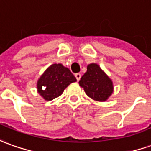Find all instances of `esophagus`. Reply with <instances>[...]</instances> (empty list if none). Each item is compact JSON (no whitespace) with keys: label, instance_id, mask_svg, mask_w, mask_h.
I'll return each mask as SVG.
<instances>
[{"label":"esophagus","instance_id":"esophagus-1","mask_svg":"<svg viewBox=\"0 0 151 151\" xmlns=\"http://www.w3.org/2000/svg\"><path fill=\"white\" fill-rule=\"evenodd\" d=\"M75 78H76V79H77V81L78 82L79 80H80V78H81V74H80L79 73H75Z\"/></svg>","mask_w":151,"mask_h":151}]
</instances>
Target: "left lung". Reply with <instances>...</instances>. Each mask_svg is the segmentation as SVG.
<instances>
[{
    "instance_id": "obj_1",
    "label": "left lung",
    "mask_w": 151,
    "mask_h": 151,
    "mask_svg": "<svg viewBox=\"0 0 151 151\" xmlns=\"http://www.w3.org/2000/svg\"><path fill=\"white\" fill-rule=\"evenodd\" d=\"M79 85L86 94L97 101H105L113 92L112 81L96 64L87 66L86 72L81 78Z\"/></svg>"
}]
</instances>
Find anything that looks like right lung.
Returning a JSON list of instances; mask_svg holds the SVG:
<instances>
[{"mask_svg": "<svg viewBox=\"0 0 151 151\" xmlns=\"http://www.w3.org/2000/svg\"><path fill=\"white\" fill-rule=\"evenodd\" d=\"M77 81L68 68L54 64L44 72L37 82V91L46 101L60 96L70 83Z\"/></svg>", "mask_w": 151, "mask_h": 151, "instance_id": "obj_1", "label": "right lung"}]
</instances>
